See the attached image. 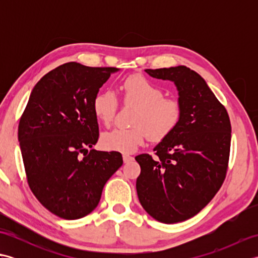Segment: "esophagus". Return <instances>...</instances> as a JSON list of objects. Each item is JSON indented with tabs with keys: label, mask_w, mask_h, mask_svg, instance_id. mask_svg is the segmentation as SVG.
<instances>
[{
	"label": "esophagus",
	"mask_w": 258,
	"mask_h": 258,
	"mask_svg": "<svg viewBox=\"0 0 258 258\" xmlns=\"http://www.w3.org/2000/svg\"><path fill=\"white\" fill-rule=\"evenodd\" d=\"M133 158H134L133 156L127 155V154H123V161H124V163H128L130 161H132Z\"/></svg>",
	"instance_id": "1"
}]
</instances>
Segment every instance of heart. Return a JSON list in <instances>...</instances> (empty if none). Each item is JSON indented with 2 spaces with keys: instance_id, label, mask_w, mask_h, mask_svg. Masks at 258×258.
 Here are the masks:
<instances>
[{
  "instance_id": "b5f03b06",
  "label": "heart",
  "mask_w": 258,
  "mask_h": 258,
  "mask_svg": "<svg viewBox=\"0 0 258 258\" xmlns=\"http://www.w3.org/2000/svg\"><path fill=\"white\" fill-rule=\"evenodd\" d=\"M124 105L136 107L132 128H113L101 138V145L106 151L132 153L144 143L147 136L153 142H160L176 127L182 107L177 100L164 96V91L142 75H131L119 85ZM118 102L114 93H97L93 100V111L103 125L113 122Z\"/></svg>"
}]
</instances>
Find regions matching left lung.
I'll list each match as a JSON object with an SVG mask.
<instances>
[{
    "label": "left lung",
    "instance_id": "8db88e82",
    "mask_svg": "<svg viewBox=\"0 0 258 258\" xmlns=\"http://www.w3.org/2000/svg\"><path fill=\"white\" fill-rule=\"evenodd\" d=\"M145 72L174 82L182 115L173 132L154 147V156L135 157L141 166L136 190L142 206L156 221L183 222L212 201L226 177L231 120L195 71L179 65Z\"/></svg>",
    "mask_w": 258,
    "mask_h": 258
}]
</instances>
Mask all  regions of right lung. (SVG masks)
Segmentation results:
<instances>
[{
    "label": "right lung",
    "mask_w": 258,
    "mask_h": 258,
    "mask_svg": "<svg viewBox=\"0 0 258 258\" xmlns=\"http://www.w3.org/2000/svg\"><path fill=\"white\" fill-rule=\"evenodd\" d=\"M117 71L76 62L59 65L37 82L21 116L27 183L38 202L64 220L94 211L104 185L123 164L118 152L92 150L98 140L93 100Z\"/></svg>",
    "instance_id": "right-lung-1"
}]
</instances>
